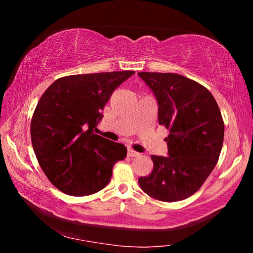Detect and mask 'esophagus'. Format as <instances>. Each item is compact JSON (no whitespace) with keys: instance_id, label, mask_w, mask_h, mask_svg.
Here are the masks:
<instances>
[{"instance_id":"1","label":"esophagus","mask_w":253,"mask_h":253,"mask_svg":"<svg viewBox=\"0 0 253 253\" xmlns=\"http://www.w3.org/2000/svg\"><path fill=\"white\" fill-rule=\"evenodd\" d=\"M127 154H128V156H129V157H137V156H139V153L135 152L134 149H131V148H128Z\"/></svg>"}]
</instances>
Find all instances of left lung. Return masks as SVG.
<instances>
[{
  "label": "left lung",
  "instance_id": "1",
  "mask_svg": "<svg viewBox=\"0 0 253 253\" xmlns=\"http://www.w3.org/2000/svg\"><path fill=\"white\" fill-rule=\"evenodd\" d=\"M158 105V123L169 129V156L152 155L154 169L139 177L145 193L163 202L193 195L215 168L223 145L219 106L202 84L177 74L138 72Z\"/></svg>",
  "mask_w": 253,
  "mask_h": 253
}]
</instances>
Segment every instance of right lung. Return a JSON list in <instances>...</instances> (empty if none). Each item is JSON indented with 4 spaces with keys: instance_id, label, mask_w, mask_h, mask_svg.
Instances as JSON below:
<instances>
[{
    "instance_id": "1",
    "label": "right lung",
    "mask_w": 253,
    "mask_h": 253,
    "mask_svg": "<svg viewBox=\"0 0 253 253\" xmlns=\"http://www.w3.org/2000/svg\"><path fill=\"white\" fill-rule=\"evenodd\" d=\"M135 71L67 76L38 102L31 121L32 146L46 177L63 193L84 196L109 183L125 145L96 135L111 93Z\"/></svg>"
}]
</instances>
